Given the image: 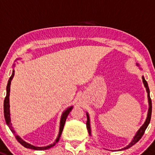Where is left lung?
Wrapping results in <instances>:
<instances>
[{
	"label": "left lung",
	"mask_w": 155,
	"mask_h": 155,
	"mask_svg": "<svg viewBox=\"0 0 155 155\" xmlns=\"http://www.w3.org/2000/svg\"><path fill=\"white\" fill-rule=\"evenodd\" d=\"M142 81H143V83H144V85H145V88H146L147 92H148V102H149V109H148V117H147V119H146V120H145V124H144L142 126V127H141V128L139 130V131L137 132V133H136V136H134V138H133V141H132V142H131V143H130L129 145H127V147H125V148H122V149H121V150L127 149V148H130V147L133 146V145H135V144H136V142H139V141L140 140L141 138L142 137V136H143V135H144V133H145V130H146V129H147V127H148V124H149V123H150V120H151V110H152V104H151V97H150L149 88H148V83H147L146 80H145V79L144 76H142ZM86 127H87V130H88V133H90V134H91V130H90V124H89V117H88V114H87Z\"/></svg>",
	"instance_id": "1"
}]
</instances>
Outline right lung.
<instances>
[{"mask_svg":"<svg viewBox=\"0 0 155 155\" xmlns=\"http://www.w3.org/2000/svg\"><path fill=\"white\" fill-rule=\"evenodd\" d=\"M13 76H14V70H13V73H12L11 76L10 77L8 80V83H7V94H6V97L4 98V118H5V120L6 123H7V126L9 127V128L10 129V130L12 131V133H14L15 135V132L13 130V127H12V124L10 123V103H9V96H10V83H11V80L13 79ZM72 108L73 107H69L68 109H67V110L64 111L62 114V117H61V124H60V131H59V135H58V139H56L55 142H54L53 144L51 145H48V146H46V147H35V146H33V145H30V144L26 143L25 142H24L23 140L21 139V138H19V136L15 135V137H16V140L19 142L22 145H23L25 148H30V149H33V150H46V149H48V148H51V147L54 146L55 144L57 142H58V141L60 140V137H61V134H62V132L63 130H64V124H65L66 122V120H67V116L68 114H70V112L71 111Z\"/></svg>","mask_w":155,"mask_h":155,"instance_id":"add662e5","label":"right lung"}]
</instances>
